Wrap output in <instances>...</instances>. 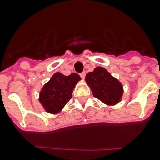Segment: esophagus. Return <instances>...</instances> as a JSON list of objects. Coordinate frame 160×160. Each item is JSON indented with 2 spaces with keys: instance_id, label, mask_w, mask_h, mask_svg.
<instances>
[{
  "instance_id": "obj_1",
  "label": "esophagus",
  "mask_w": 160,
  "mask_h": 160,
  "mask_svg": "<svg viewBox=\"0 0 160 160\" xmlns=\"http://www.w3.org/2000/svg\"><path fill=\"white\" fill-rule=\"evenodd\" d=\"M80 76H81L82 78L84 79V78H85V77H86V72H85V71L82 72V73H80Z\"/></svg>"
}]
</instances>
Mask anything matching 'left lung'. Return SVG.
I'll return each instance as SVG.
<instances>
[{
  "instance_id": "obj_1",
  "label": "left lung",
  "mask_w": 160,
  "mask_h": 160,
  "mask_svg": "<svg viewBox=\"0 0 160 160\" xmlns=\"http://www.w3.org/2000/svg\"><path fill=\"white\" fill-rule=\"evenodd\" d=\"M86 82L93 92L94 97L107 105H115L122 98L123 89L118 79L103 67H96L86 75Z\"/></svg>"
}]
</instances>
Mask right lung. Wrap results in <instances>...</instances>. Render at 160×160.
<instances>
[{
	"instance_id": "add662e5",
	"label": "right lung",
	"mask_w": 160,
	"mask_h": 160,
	"mask_svg": "<svg viewBox=\"0 0 160 160\" xmlns=\"http://www.w3.org/2000/svg\"><path fill=\"white\" fill-rule=\"evenodd\" d=\"M80 76L76 73L70 75L55 73L47 83L44 85L39 95V101L47 112L57 114L65 107L72 98L73 88Z\"/></svg>"
}]
</instances>
